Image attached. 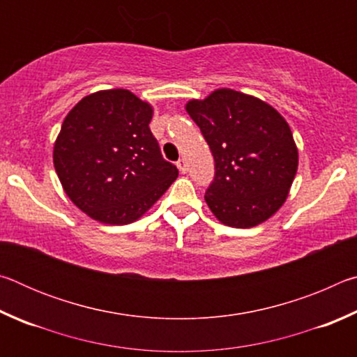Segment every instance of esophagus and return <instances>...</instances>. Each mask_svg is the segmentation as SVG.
Wrapping results in <instances>:
<instances>
[{"label":"esophagus","mask_w":357,"mask_h":357,"mask_svg":"<svg viewBox=\"0 0 357 357\" xmlns=\"http://www.w3.org/2000/svg\"><path fill=\"white\" fill-rule=\"evenodd\" d=\"M176 165H178L181 173H187V164H185L184 159H179V160L176 162Z\"/></svg>","instance_id":"34e87169"}]
</instances>
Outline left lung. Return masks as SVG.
Returning <instances> with one entry per match:
<instances>
[{"label": "left lung", "mask_w": 357, "mask_h": 357, "mask_svg": "<svg viewBox=\"0 0 357 357\" xmlns=\"http://www.w3.org/2000/svg\"><path fill=\"white\" fill-rule=\"evenodd\" d=\"M185 110L215 162L204 193L213 214L233 228L268 220L285 203L298 172V148L287 121L266 102L227 88L190 100Z\"/></svg>", "instance_id": "left-lung-1"}]
</instances>
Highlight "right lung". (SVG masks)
<instances>
[{
	"mask_svg": "<svg viewBox=\"0 0 357 357\" xmlns=\"http://www.w3.org/2000/svg\"><path fill=\"white\" fill-rule=\"evenodd\" d=\"M151 118V105L128 89L89 94L66 116L53 164L72 203L91 219L134 222L178 178V168L162 157Z\"/></svg>",
	"mask_w": 357,
	"mask_h": 357,
	"instance_id": "1",
	"label": "right lung"
}]
</instances>
